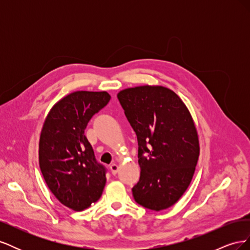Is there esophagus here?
Masks as SVG:
<instances>
[{"mask_svg":"<svg viewBox=\"0 0 250 250\" xmlns=\"http://www.w3.org/2000/svg\"><path fill=\"white\" fill-rule=\"evenodd\" d=\"M109 168H110L112 175H116V174L118 173V170H119V166L117 164H112V165H110Z\"/></svg>","mask_w":250,"mask_h":250,"instance_id":"obj_1","label":"esophagus"}]
</instances>
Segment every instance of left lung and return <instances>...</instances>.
Segmentation results:
<instances>
[{
	"label": "left lung",
	"instance_id": "8db88e82",
	"mask_svg": "<svg viewBox=\"0 0 250 250\" xmlns=\"http://www.w3.org/2000/svg\"><path fill=\"white\" fill-rule=\"evenodd\" d=\"M118 99L137 134L141 176L132 188L142 207L162 210L184 195L199 157L193 118L180 98L165 86L121 90Z\"/></svg>",
	"mask_w": 250,
	"mask_h": 250
}]
</instances>
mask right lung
<instances>
[{"label": "right lung", "mask_w": 250, "mask_h": 250, "mask_svg": "<svg viewBox=\"0 0 250 250\" xmlns=\"http://www.w3.org/2000/svg\"><path fill=\"white\" fill-rule=\"evenodd\" d=\"M109 100L107 92L78 90L59 100L44 120L40 168L53 195L74 210H83L96 202L106 183V169L96 161L84 130Z\"/></svg>", "instance_id": "right-lung-1"}]
</instances>
